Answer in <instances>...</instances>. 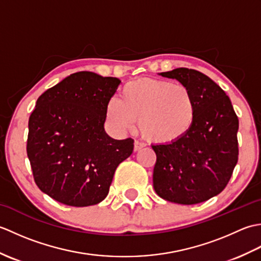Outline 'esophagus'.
Here are the masks:
<instances>
[{"instance_id":"34e87169","label":"esophagus","mask_w":261,"mask_h":261,"mask_svg":"<svg viewBox=\"0 0 261 261\" xmlns=\"http://www.w3.org/2000/svg\"><path fill=\"white\" fill-rule=\"evenodd\" d=\"M146 145L143 142H140V141H135V147H134V150L135 151H139L140 149H142L143 147H145Z\"/></svg>"}]
</instances>
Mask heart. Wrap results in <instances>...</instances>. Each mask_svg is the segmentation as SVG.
Masks as SVG:
<instances>
[{"label":"heart","instance_id":"obj_1","mask_svg":"<svg viewBox=\"0 0 261 261\" xmlns=\"http://www.w3.org/2000/svg\"><path fill=\"white\" fill-rule=\"evenodd\" d=\"M196 111V99L186 85L139 79L123 85L119 99H109L105 115L116 132L132 129L138 119V127L146 140L173 145L190 134Z\"/></svg>","mask_w":261,"mask_h":261}]
</instances>
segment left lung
I'll return each instance as SVG.
<instances>
[{"mask_svg": "<svg viewBox=\"0 0 261 261\" xmlns=\"http://www.w3.org/2000/svg\"><path fill=\"white\" fill-rule=\"evenodd\" d=\"M186 85L196 99V120L185 138L173 145H154L153 188L166 201L192 205L222 192L238 163L239 120L229 96L195 69L160 73Z\"/></svg>", "mask_w": 261, "mask_h": 261, "instance_id": "8db88e82", "label": "left lung"}]
</instances>
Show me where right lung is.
<instances>
[{
	"label": "right lung",
	"instance_id": "obj_1",
	"mask_svg": "<svg viewBox=\"0 0 261 261\" xmlns=\"http://www.w3.org/2000/svg\"><path fill=\"white\" fill-rule=\"evenodd\" d=\"M121 81L79 71L37 99L29 118L27 153L40 191L69 206L107 197L118 166L134 139L115 140L104 130L105 108Z\"/></svg>",
	"mask_w": 261,
	"mask_h": 261
}]
</instances>
